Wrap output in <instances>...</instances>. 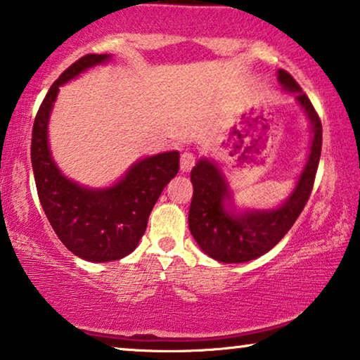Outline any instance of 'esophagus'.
<instances>
[{"label":"esophagus","mask_w":360,"mask_h":360,"mask_svg":"<svg viewBox=\"0 0 360 360\" xmlns=\"http://www.w3.org/2000/svg\"><path fill=\"white\" fill-rule=\"evenodd\" d=\"M195 165V155L186 150L184 153L181 155V171L182 173H189V171L194 168Z\"/></svg>","instance_id":"1"}]
</instances>
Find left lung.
<instances>
[{"instance_id":"left-lung-1","label":"left lung","mask_w":360,"mask_h":360,"mask_svg":"<svg viewBox=\"0 0 360 360\" xmlns=\"http://www.w3.org/2000/svg\"><path fill=\"white\" fill-rule=\"evenodd\" d=\"M278 80L284 89L296 94V100L307 112L314 131L307 165L288 200L275 210H252L243 214L226 212L224 200L229 198V191L218 166L202 158L192 168L194 195L189 210L191 233L207 255L223 264L254 260L275 248L296 223L314 189L321 153V121L312 101L291 74L280 69Z\"/></svg>"}]
</instances>
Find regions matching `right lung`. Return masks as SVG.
Wrapping results in <instances>:
<instances>
[{
	"mask_svg": "<svg viewBox=\"0 0 360 360\" xmlns=\"http://www.w3.org/2000/svg\"><path fill=\"white\" fill-rule=\"evenodd\" d=\"M106 60L110 55H85L71 64L48 90L32 129V168L43 212L61 243L89 262L120 260L131 254L146 233L148 214L160 194L179 171V153L166 152L137 162L108 189H87L60 173L46 139L58 90Z\"/></svg>",
	"mask_w": 360,
	"mask_h": 360,
	"instance_id": "1",
	"label": "right lung"
}]
</instances>
